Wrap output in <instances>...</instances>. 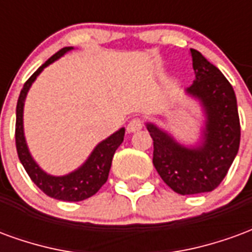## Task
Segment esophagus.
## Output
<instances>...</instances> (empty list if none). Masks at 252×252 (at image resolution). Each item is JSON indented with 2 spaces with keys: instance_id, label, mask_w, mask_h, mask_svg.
<instances>
[{
  "instance_id": "obj_1",
  "label": "esophagus",
  "mask_w": 252,
  "mask_h": 252,
  "mask_svg": "<svg viewBox=\"0 0 252 252\" xmlns=\"http://www.w3.org/2000/svg\"><path fill=\"white\" fill-rule=\"evenodd\" d=\"M143 128V120L140 117H135V119H132L129 123H128V126H126V131L132 133V132H136L140 131Z\"/></svg>"
}]
</instances>
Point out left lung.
<instances>
[{
    "label": "left lung",
    "instance_id": "left-lung-1",
    "mask_svg": "<svg viewBox=\"0 0 252 252\" xmlns=\"http://www.w3.org/2000/svg\"><path fill=\"white\" fill-rule=\"evenodd\" d=\"M195 79L186 92L201 101L206 115L200 146H181L167 132L147 123L154 140L153 163L178 194H197L216 189L236 157L240 144L236 95L221 71L197 50L190 48Z\"/></svg>",
    "mask_w": 252,
    "mask_h": 252
}]
</instances>
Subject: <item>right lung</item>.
I'll return each instance as SVG.
<instances>
[{"mask_svg": "<svg viewBox=\"0 0 252 252\" xmlns=\"http://www.w3.org/2000/svg\"><path fill=\"white\" fill-rule=\"evenodd\" d=\"M70 50H72V47H64L62 50H59L44 64H41L24 83L20 93L19 101H17V108H16V148H17L20 162L24 166L25 171L28 173L31 180L33 181V184L44 194L50 195L55 200L75 202V201L86 200L89 197L94 195L106 182L110 166H112V159H113L116 150L124 140L126 129L121 128L113 135H110L108 139L102 140L94 148L88 160L79 169L62 177L47 174L31 157L30 150L27 147V142H25L24 128H23V110H24L25 97L31 85L33 83L36 77L43 71V68L51 64L52 62H55Z\"/></svg>", "mask_w": 252, "mask_h": 252, "instance_id": "1", "label": "right lung"}]
</instances>
